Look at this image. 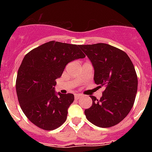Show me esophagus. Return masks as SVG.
<instances>
[{
	"label": "esophagus",
	"instance_id": "esophagus-1",
	"mask_svg": "<svg viewBox=\"0 0 152 152\" xmlns=\"http://www.w3.org/2000/svg\"><path fill=\"white\" fill-rule=\"evenodd\" d=\"M74 96H75V99H78L79 98L81 97L82 95H81L80 94H75V95H74Z\"/></svg>",
	"mask_w": 152,
	"mask_h": 152
}]
</instances>
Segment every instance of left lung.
I'll use <instances>...</instances> for the list:
<instances>
[{
  "label": "left lung",
  "instance_id": "8db88e82",
  "mask_svg": "<svg viewBox=\"0 0 152 152\" xmlns=\"http://www.w3.org/2000/svg\"><path fill=\"white\" fill-rule=\"evenodd\" d=\"M94 68V80L104 86L98 100L91 95L92 106L84 110L90 122L109 128L121 122L134 104L138 80L134 65L124 51L106 43L80 45Z\"/></svg>",
  "mask_w": 152,
  "mask_h": 152
}]
</instances>
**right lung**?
I'll use <instances>...</instances> for the list:
<instances>
[{"instance_id":"obj_1","label":"right lung","mask_w":152,"mask_h":152,"mask_svg":"<svg viewBox=\"0 0 152 152\" xmlns=\"http://www.w3.org/2000/svg\"><path fill=\"white\" fill-rule=\"evenodd\" d=\"M85 55L80 45L51 41L30 51L18 70L16 94L20 107L34 125L53 130L65 121L72 94L55 91L56 80L69 62Z\"/></svg>"}]
</instances>
